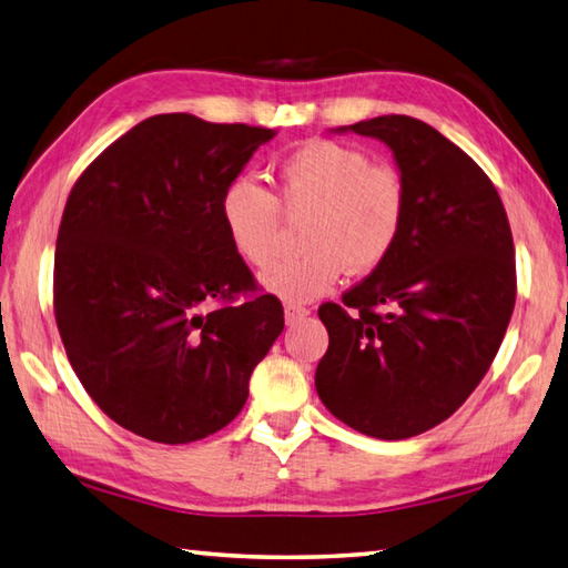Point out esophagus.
Wrapping results in <instances>:
<instances>
[{
    "label": "esophagus",
    "instance_id": "obj_1",
    "mask_svg": "<svg viewBox=\"0 0 568 568\" xmlns=\"http://www.w3.org/2000/svg\"><path fill=\"white\" fill-rule=\"evenodd\" d=\"M311 314V311L306 306L301 304H294V301H288V304L284 306V318L286 323H298L301 318H306Z\"/></svg>",
    "mask_w": 568,
    "mask_h": 568
}]
</instances>
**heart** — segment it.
<instances>
[{"label":"heart","instance_id":"1","mask_svg":"<svg viewBox=\"0 0 568 568\" xmlns=\"http://www.w3.org/2000/svg\"><path fill=\"white\" fill-rule=\"evenodd\" d=\"M272 193L252 181L230 183L220 201L230 245L254 270L280 257L284 217L306 215L301 245L262 276L272 294L311 301L331 292L348 270L367 274L385 262L407 217L399 171L375 164L363 149L311 139L270 169Z\"/></svg>","mask_w":568,"mask_h":568}]
</instances>
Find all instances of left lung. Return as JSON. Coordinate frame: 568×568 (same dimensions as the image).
Segmentation results:
<instances>
[{
	"label": "left lung",
	"mask_w": 568,
	"mask_h": 568,
	"mask_svg": "<svg viewBox=\"0 0 568 568\" xmlns=\"http://www.w3.org/2000/svg\"><path fill=\"white\" fill-rule=\"evenodd\" d=\"M348 130L392 149L407 217L389 257L321 304L316 389L351 429L399 442L448 419L490 369L515 308V245L493 181L434 126L382 114Z\"/></svg>",
	"instance_id": "obj_1"
}]
</instances>
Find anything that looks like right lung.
Instances as JSON below:
<instances>
[{"instance_id":"obj_1","label":"right lung","mask_w":568,"mask_h":568,"mask_svg":"<svg viewBox=\"0 0 568 568\" xmlns=\"http://www.w3.org/2000/svg\"><path fill=\"white\" fill-rule=\"evenodd\" d=\"M274 130L154 114L80 173L58 227L53 314L92 402L126 432L191 444L235 419L284 328L220 201Z\"/></svg>"}]
</instances>
